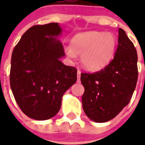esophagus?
I'll return each mask as SVG.
<instances>
[{
  "label": "esophagus",
  "instance_id": "obj_1",
  "mask_svg": "<svg viewBox=\"0 0 145 145\" xmlns=\"http://www.w3.org/2000/svg\"><path fill=\"white\" fill-rule=\"evenodd\" d=\"M80 74H81V72L80 70H78V72H77V77H78L77 82L78 83H80Z\"/></svg>",
  "mask_w": 145,
  "mask_h": 145
}]
</instances>
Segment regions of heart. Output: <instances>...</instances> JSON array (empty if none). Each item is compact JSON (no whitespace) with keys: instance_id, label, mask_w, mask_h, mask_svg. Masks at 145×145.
<instances>
[{"instance_id":"heart-1","label":"heart","mask_w":145,"mask_h":145,"mask_svg":"<svg viewBox=\"0 0 145 145\" xmlns=\"http://www.w3.org/2000/svg\"><path fill=\"white\" fill-rule=\"evenodd\" d=\"M116 48V39L111 33L88 31L76 35L71 46L66 48L70 58L80 54L81 63L86 70L95 71L103 68L112 60Z\"/></svg>"}]
</instances>
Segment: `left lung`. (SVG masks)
Returning a JSON list of instances; mask_svg holds the SVG:
<instances>
[{
	"instance_id": "8db88e82",
	"label": "left lung",
	"mask_w": 145,
	"mask_h": 145,
	"mask_svg": "<svg viewBox=\"0 0 145 145\" xmlns=\"http://www.w3.org/2000/svg\"><path fill=\"white\" fill-rule=\"evenodd\" d=\"M118 43L115 57L108 65L94 73L80 75L85 88L83 109L94 122H107L116 117L129 103L137 86V53L121 28Z\"/></svg>"
}]
</instances>
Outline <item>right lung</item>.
<instances>
[{
  "label": "right lung",
  "mask_w": 145,
  "mask_h": 145,
  "mask_svg": "<svg viewBox=\"0 0 145 145\" xmlns=\"http://www.w3.org/2000/svg\"><path fill=\"white\" fill-rule=\"evenodd\" d=\"M62 33L58 23L35 25L27 30L11 56L10 85L16 103L30 118L56 116L61 99L77 80V70L64 65Z\"/></svg>",
  "instance_id": "right-lung-1"
}]
</instances>
